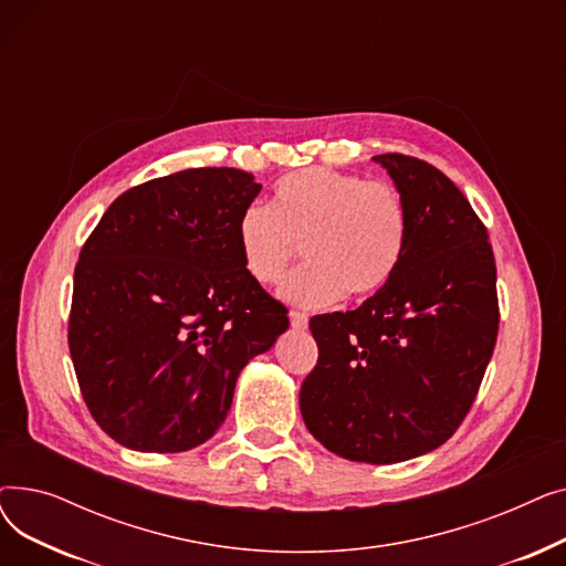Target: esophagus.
<instances>
[{
    "label": "esophagus",
    "mask_w": 566,
    "mask_h": 566,
    "mask_svg": "<svg viewBox=\"0 0 566 566\" xmlns=\"http://www.w3.org/2000/svg\"><path fill=\"white\" fill-rule=\"evenodd\" d=\"M289 318H291V328L293 331H305L307 323H310V316L303 314V312H291Z\"/></svg>",
    "instance_id": "esophagus-1"
}]
</instances>
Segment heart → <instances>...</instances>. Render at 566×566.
Instances as JSON below:
<instances>
[{
    "label": "heart",
    "mask_w": 566,
    "mask_h": 566,
    "mask_svg": "<svg viewBox=\"0 0 566 566\" xmlns=\"http://www.w3.org/2000/svg\"><path fill=\"white\" fill-rule=\"evenodd\" d=\"M406 227L395 186L310 167L280 178L271 206H248L235 233L245 273L261 286L280 284L303 245L310 265L282 286V298L325 307L344 293L365 298L388 282L403 252Z\"/></svg>",
    "instance_id": "obj_1"
}]
</instances>
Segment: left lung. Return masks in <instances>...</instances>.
<instances>
[{"label":"left lung","mask_w":566,"mask_h":566,"mask_svg":"<svg viewBox=\"0 0 566 566\" xmlns=\"http://www.w3.org/2000/svg\"><path fill=\"white\" fill-rule=\"evenodd\" d=\"M374 160L406 206L403 252L358 310L310 321L318 363L301 388V412L325 450L382 465L422 457L459 429L500 312L489 233L463 192L424 160Z\"/></svg>","instance_id":"obj_1"}]
</instances>
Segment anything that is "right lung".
I'll list each match as a JSON object with an SVG mask.
<instances>
[{
	"instance_id": "add662e5",
	"label": "right lung",
	"mask_w": 566,
	"mask_h": 566,
	"mask_svg": "<svg viewBox=\"0 0 566 566\" xmlns=\"http://www.w3.org/2000/svg\"><path fill=\"white\" fill-rule=\"evenodd\" d=\"M259 190L243 169L176 171L116 197L86 238L69 348L88 412L124 448L206 442L238 374L289 328L238 248V218Z\"/></svg>"
}]
</instances>
